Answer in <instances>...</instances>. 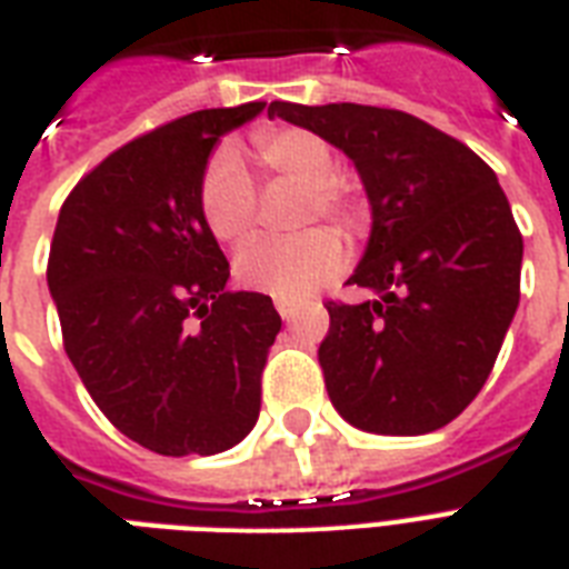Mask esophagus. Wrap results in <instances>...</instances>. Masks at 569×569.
I'll return each instance as SVG.
<instances>
[{
	"mask_svg": "<svg viewBox=\"0 0 569 569\" xmlns=\"http://www.w3.org/2000/svg\"><path fill=\"white\" fill-rule=\"evenodd\" d=\"M277 303V313L283 316V322H292L295 316H298V303L292 301H274Z\"/></svg>",
	"mask_w": 569,
	"mask_h": 569,
	"instance_id": "34e87169",
	"label": "esophagus"
}]
</instances>
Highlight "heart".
I'll list each match as a JSON object with an SVG mask.
<instances>
[{"label":"heart","instance_id":"heart-1","mask_svg":"<svg viewBox=\"0 0 569 569\" xmlns=\"http://www.w3.org/2000/svg\"><path fill=\"white\" fill-rule=\"evenodd\" d=\"M253 154L271 179L301 184L295 227L319 217L346 238L363 229V208L355 190L333 176L337 160L319 133L303 128H262L253 133ZM199 214L208 232L223 244H241L256 227V184L229 146L208 154L199 179ZM342 266V244L331 229H303L283 241H256L236 259L238 283L250 292L301 301L328 283Z\"/></svg>","mask_w":569,"mask_h":569}]
</instances>
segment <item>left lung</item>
<instances>
[{
  "label": "left lung",
  "instance_id": "left-lung-1",
  "mask_svg": "<svg viewBox=\"0 0 569 569\" xmlns=\"http://www.w3.org/2000/svg\"><path fill=\"white\" fill-rule=\"evenodd\" d=\"M361 172L372 232L349 283L376 301H328L325 388L352 427L423 436L462 415L496 367L519 303L522 232L496 172L418 116L363 103L274 101Z\"/></svg>",
  "mask_w": 569,
  "mask_h": 569
}]
</instances>
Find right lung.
Here are the masks:
<instances>
[{
	"instance_id": "right-lung-1",
	"label": "right lung",
	"mask_w": 569,
	"mask_h": 569,
	"mask_svg": "<svg viewBox=\"0 0 569 569\" xmlns=\"http://www.w3.org/2000/svg\"><path fill=\"white\" fill-rule=\"evenodd\" d=\"M266 110H199L124 142L68 193L47 286L64 352L98 409L163 457H211L244 439L280 313L229 292V262L199 214L214 142Z\"/></svg>"
}]
</instances>
